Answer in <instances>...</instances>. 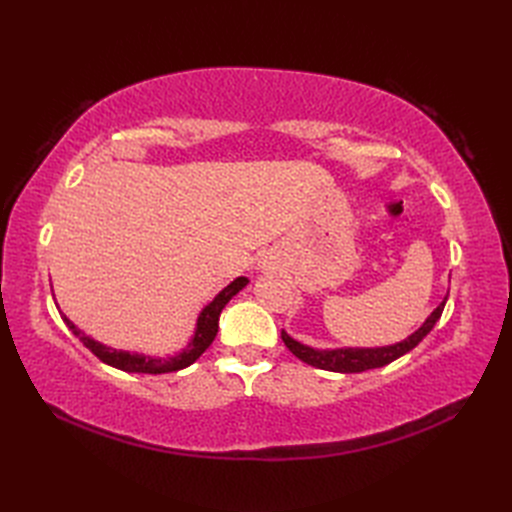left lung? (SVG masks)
Masks as SVG:
<instances>
[{
    "label": "left lung",
    "mask_w": 512,
    "mask_h": 512,
    "mask_svg": "<svg viewBox=\"0 0 512 512\" xmlns=\"http://www.w3.org/2000/svg\"><path fill=\"white\" fill-rule=\"evenodd\" d=\"M446 305V297L444 301L433 309L431 316L425 320V324L416 333H412L408 339H404L401 344L395 346H386V348H346V350H314L307 348L282 331V342L286 344V348L301 359L303 363L318 367V369H327V371H339V374H359V371H367V369H376V367H384L393 363L399 356H404L406 352H410L414 346H418L423 342V337H427V333L436 327V322L440 320L442 312Z\"/></svg>",
    "instance_id": "1"
}]
</instances>
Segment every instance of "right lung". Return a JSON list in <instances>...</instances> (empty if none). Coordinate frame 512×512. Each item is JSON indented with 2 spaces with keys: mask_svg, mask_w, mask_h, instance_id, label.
Returning a JSON list of instances; mask_svg holds the SVG:
<instances>
[{
  "mask_svg": "<svg viewBox=\"0 0 512 512\" xmlns=\"http://www.w3.org/2000/svg\"><path fill=\"white\" fill-rule=\"evenodd\" d=\"M247 277H237L235 282H232L230 286H226L218 297H215L203 312H200L198 316V324H196V333L192 337V342L188 344V348H185L181 354L173 356V359H149V356H141V354H130V352H121V350H111L106 348L98 342H94V339L87 337L83 331H79L74 327V324L66 318L64 322L68 324V329L81 339V342L94 352L98 359L106 365L111 367H117L121 371H138V374H168V371H179L183 367L192 365L200 354H203L211 342L215 339V335H218V320H220V314L222 309L226 307V303L235 297V294L247 286Z\"/></svg>",
  "mask_w": 512,
  "mask_h": 512,
  "instance_id": "1",
  "label": "right lung"
}]
</instances>
